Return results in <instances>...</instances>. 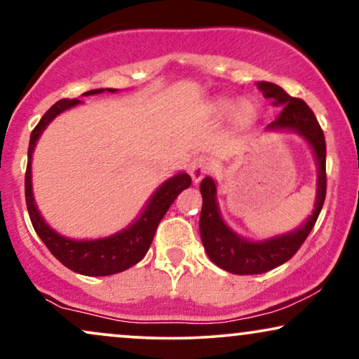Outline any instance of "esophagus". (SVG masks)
Here are the masks:
<instances>
[{"label": "esophagus", "instance_id": "1", "mask_svg": "<svg viewBox=\"0 0 359 359\" xmlns=\"http://www.w3.org/2000/svg\"><path fill=\"white\" fill-rule=\"evenodd\" d=\"M208 167H210V162H208V158L203 157V156L195 157L194 161L190 162V165H189V174H190V177H192V180H194L195 184L201 182L202 177L207 174Z\"/></svg>", "mask_w": 359, "mask_h": 359}]
</instances>
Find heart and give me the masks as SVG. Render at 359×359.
I'll use <instances>...</instances> for the list:
<instances>
[{
    "instance_id": "heart-1",
    "label": "heart",
    "mask_w": 359,
    "mask_h": 359,
    "mask_svg": "<svg viewBox=\"0 0 359 359\" xmlns=\"http://www.w3.org/2000/svg\"><path fill=\"white\" fill-rule=\"evenodd\" d=\"M212 111L220 117L232 116V122L238 129H248L258 117L257 104L250 99H240L235 102L233 99L220 97L212 104Z\"/></svg>"
}]
</instances>
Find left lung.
Segmentation results:
<instances>
[{"label": "left lung", "instance_id": "obj_1", "mask_svg": "<svg viewBox=\"0 0 359 359\" xmlns=\"http://www.w3.org/2000/svg\"><path fill=\"white\" fill-rule=\"evenodd\" d=\"M257 88L263 97L270 99L275 107H281L280 114L265 130H288L305 139L316 162V197L315 205L308 219L292 232L275 235L265 240H250L233 232L225 220L217 202V182L205 177L201 184L203 198L201 212V238L210 260L222 270L235 275H258L273 270L281 263L288 262L318 219L326 197V144L323 130L315 114L302 99L292 97L280 86L260 81Z\"/></svg>", "mask_w": 359, "mask_h": 359}]
</instances>
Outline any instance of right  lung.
<instances>
[{"instance_id": "obj_1", "label": "right lung", "mask_w": 359, "mask_h": 359, "mask_svg": "<svg viewBox=\"0 0 359 359\" xmlns=\"http://www.w3.org/2000/svg\"><path fill=\"white\" fill-rule=\"evenodd\" d=\"M117 93V89H93L84 93L83 96H94V94L102 93ZM83 101L79 99H61L49 111L41 117L38 126L31 133L29 149H28V167H26V180H25V192H26V205H28L29 219L33 224L36 233L43 240L44 245L49 248V252L57 258L62 265L76 271V273L88 275V276H107L124 271L135 263L142 260L151 247L154 235L162 217L169 210V207L174 203L177 195L184 189H189L192 184L189 174L179 172L172 175L164 184H161L154 190L146 205L139 217H135L133 224H129L126 229L119 232L109 235V237L93 238V240H76L61 235L43 219L41 212L36 205L34 194H33V174H31V164H33V152L36 144L44 133V129L56 119L59 114L67 111V109L79 106Z\"/></svg>"}]
</instances>
